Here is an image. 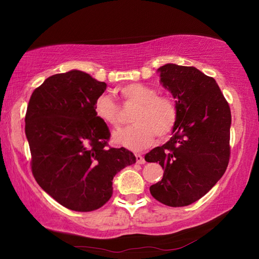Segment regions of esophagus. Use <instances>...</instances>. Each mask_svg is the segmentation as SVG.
<instances>
[{
	"label": "esophagus",
	"instance_id": "1",
	"mask_svg": "<svg viewBox=\"0 0 259 259\" xmlns=\"http://www.w3.org/2000/svg\"><path fill=\"white\" fill-rule=\"evenodd\" d=\"M136 161H137V163H139V164H144L146 162L145 158L142 157L141 155H136Z\"/></svg>",
	"mask_w": 259,
	"mask_h": 259
}]
</instances>
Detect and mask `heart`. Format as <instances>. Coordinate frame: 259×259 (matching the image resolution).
<instances>
[{"mask_svg": "<svg viewBox=\"0 0 259 259\" xmlns=\"http://www.w3.org/2000/svg\"><path fill=\"white\" fill-rule=\"evenodd\" d=\"M118 91L125 104L136 108L131 115L135 123L113 135L115 145L141 151L152 145L156 135L163 139L171 133L177 121V109L171 99L157 96L156 90L141 83L124 84ZM93 110L103 123L113 128L121 124L120 109L109 95L98 97Z\"/></svg>", "mask_w": 259, "mask_h": 259, "instance_id": "heart-1", "label": "heart"}]
</instances>
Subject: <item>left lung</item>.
Masks as SVG:
<instances>
[{"label": "left lung", "instance_id": "1", "mask_svg": "<svg viewBox=\"0 0 259 259\" xmlns=\"http://www.w3.org/2000/svg\"><path fill=\"white\" fill-rule=\"evenodd\" d=\"M157 72L176 100L177 121L171 139L145 156L163 169L150 192L163 205L184 207L205 196L226 171L232 114L217 82L198 69L167 63Z\"/></svg>", "mask_w": 259, "mask_h": 259}]
</instances>
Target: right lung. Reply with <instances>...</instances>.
I'll return each mask as SVG.
<instances>
[{
	"label": "right lung",
	"mask_w": 259,
	"mask_h": 259,
	"mask_svg": "<svg viewBox=\"0 0 259 259\" xmlns=\"http://www.w3.org/2000/svg\"><path fill=\"white\" fill-rule=\"evenodd\" d=\"M107 83L80 70L54 74L33 91L25 136L36 183L60 205L92 211L112 196V180L136 162L125 148H107L108 125L93 106Z\"/></svg>",
	"instance_id": "obj_1"
}]
</instances>
